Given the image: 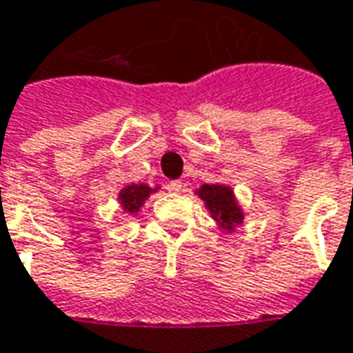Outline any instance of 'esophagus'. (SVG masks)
I'll return each mask as SVG.
<instances>
[{
  "mask_svg": "<svg viewBox=\"0 0 353 353\" xmlns=\"http://www.w3.org/2000/svg\"><path fill=\"white\" fill-rule=\"evenodd\" d=\"M168 189L172 192H181V191H183V183H181L179 179H176V181H170Z\"/></svg>",
  "mask_w": 353,
  "mask_h": 353,
  "instance_id": "1",
  "label": "esophagus"
}]
</instances>
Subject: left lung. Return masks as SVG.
<instances>
[{"instance_id": "obj_1", "label": "left lung", "mask_w": 353, "mask_h": 353, "mask_svg": "<svg viewBox=\"0 0 353 353\" xmlns=\"http://www.w3.org/2000/svg\"><path fill=\"white\" fill-rule=\"evenodd\" d=\"M194 194L199 196L210 212V217L217 223V227L227 232H234L238 225L244 223L245 212L240 206L232 187L227 183H204Z\"/></svg>"}]
</instances>
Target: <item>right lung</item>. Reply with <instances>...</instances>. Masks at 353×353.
<instances>
[{
  "mask_svg": "<svg viewBox=\"0 0 353 353\" xmlns=\"http://www.w3.org/2000/svg\"><path fill=\"white\" fill-rule=\"evenodd\" d=\"M161 189L159 185H151L147 183H130L123 187L119 194H117V200H119V204L123 208L124 214L128 215H136L141 212V208L145 204V200H149V196L157 192Z\"/></svg>",
  "mask_w": 353,
  "mask_h": 353,
  "instance_id": "add662e5",
  "label": "right lung"
}]
</instances>
